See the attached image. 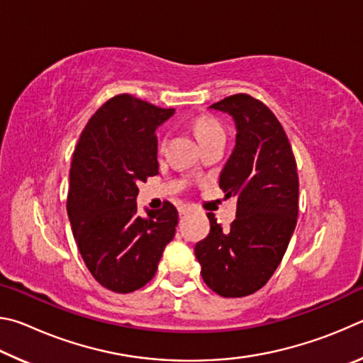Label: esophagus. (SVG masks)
Returning <instances> with one entry per match:
<instances>
[{
  "instance_id": "1",
  "label": "esophagus",
  "mask_w": 363,
  "mask_h": 363,
  "mask_svg": "<svg viewBox=\"0 0 363 363\" xmlns=\"http://www.w3.org/2000/svg\"><path fill=\"white\" fill-rule=\"evenodd\" d=\"M190 210H192V206L187 205V203H182V205L177 206V211H179V214H186V213H189Z\"/></svg>"
}]
</instances>
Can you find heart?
Instances as JSON below:
<instances>
[{
  "instance_id": "1",
  "label": "heart",
  "mask_w": 363,
  "mask_h": 363,
  "mask_svg": "<svg viewBox=\"0 0 363 363\" xmlns=\"http://www.w3.org/2000/svg\"><path fill=\"white\" fill-rule=\"evenodd\" d=\"M192 128L200 144L210 143L213 139H224V130L220 123L211 115H200L192 121Z\"/></svg>"
}]
</instances>
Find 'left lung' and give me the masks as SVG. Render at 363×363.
Listing matches in <instances>:
<instances>
[{"label":"left lung","mask_w":363,"mask_h":363,"mask_svg":"<svg viewBox=\"0 0 363 363\" xmlns=\"http://www.w3.org/2000/svg\"><path fill=\"white\" fill-rule=\"evenodd\" d=\"M210 108L235 121V147L220 171L219 187L225 196H237V218L224 230L208 213L210 233L195 245V256L214 293L242 298L267 284L290 243L298 219L296 160L266 104L242 93Z\"/></svg>","instance_id":"obj_1"}]
</instances>
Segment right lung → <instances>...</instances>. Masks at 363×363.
Masks as SVG:
<instances>
[{
	"mask_svg": "<svg viewBox=\"0 0 363 363\" xmlns=\"http://www.w3.org/2000/svg\"><path fill=\"white\" fill-rule=\"evenodd\" d=\"M174 113L131 94L108 99L78 139L67 196L73 237L86 267L115 293L149 284L173 240L177 210L138 213V184L158 174L155 130Z\"/></svg>",
	"mask_w": 363,
	"mask_h": 363,
	"instance_id": "right-lung-1",
	"label": "right lung"
}]
</instances>
